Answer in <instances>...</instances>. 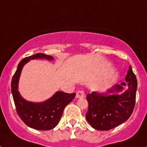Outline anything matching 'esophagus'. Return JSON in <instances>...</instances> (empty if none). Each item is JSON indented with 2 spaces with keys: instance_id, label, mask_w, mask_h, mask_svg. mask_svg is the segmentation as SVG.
Listing matches in <instances>:
<instances>
[{
  "instance_id": "1",
  "label": "esophagus",
  "mask_w": 147,
  "mask_h": 147,
  "mask_svg": "<svg viewBox=\"0 0 147 147\" xmlns=\"http://www.w3.org/2000/svg\"><path fill=\"white\" fill-rule=\"evenodd\" d=\"M76 98H83L85 97V92L83 90H78L76 95Z\"/></svg>"
}]
</instances>
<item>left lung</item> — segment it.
Returning <instances> with one entry per match:
<instances>
[{
  "label": "left lung",
  "instance_id": "obj_1",
  "mask_svg": "<svg viewBox=\"0 0 147 147\" xmlns=\"http://www.w3.org/2000/svg\"><path fill=\"white\" fill-rule=\"evenodd\" d=\"M125 81L127 89L121 94L107 96L93 92L87 95L88 110L86 119L91 127L97 130H110L120 125L127 120L132 115L136 105L137 79L129 66ZM124 82L117 85L110 93L121 91Z\"/></svg>",
  "mask_w": 147,
  "mask_h": 147
}]
</instances>
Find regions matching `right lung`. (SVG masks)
<instances>
[{"mask_svg":"<svg viewBox=\"0 0 147 147\" xmlns=\"http://www.w3.org/2000/svg\"><path fill=\"white\" fill-rule=\"evenodd\" d=\"M40 58L49 60L54 59L51 56L39 53L20 61L11 80V93L17 113L28 127L37 130H50L57 125L65 107L74 98L76 93L58 91L51 98L42 103H32L23 99L18 90L22 68L30 59Z\"/></svg>","mask_w":147,"mask_h":147,"instance_id":"right-lung-1","label":"right lung"}]
</instances>
